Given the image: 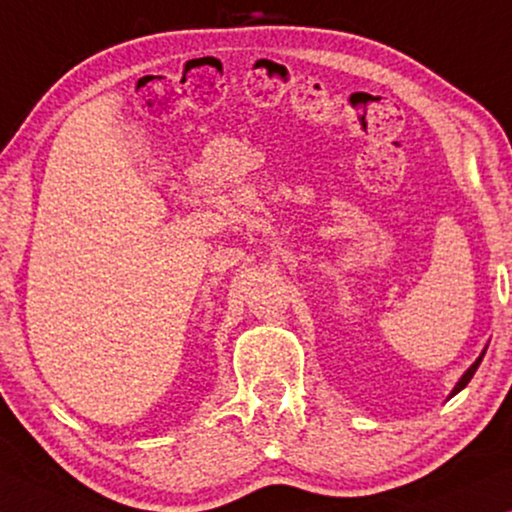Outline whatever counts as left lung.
I'll list each match as a JSON object with an SVG mask.
<instances>
[{
    "label": "left lung",
    "instance_id": "8db88e82",
    "mask_svg": "<svg viewBox=\"0 0 512 512\" xmlns=\"http://www.w3.org/2000/svg\"><path fill=\"white\" fill-rule=\"evenodd\" d=\"M485 352H487V347H485V349H482V354L478 356V359H475V361H473V366H471V368H468V370H466V373L459 377V382H457V384H454V389L450 391V398H452V396H457V394H459V391H461V389H464L468 382H471V377L475 375V370H478V366H480V363H482V356H485Z\"/></svg>",
    "mask_w": 512,
    "mask_h": 512
}]
</instances>
